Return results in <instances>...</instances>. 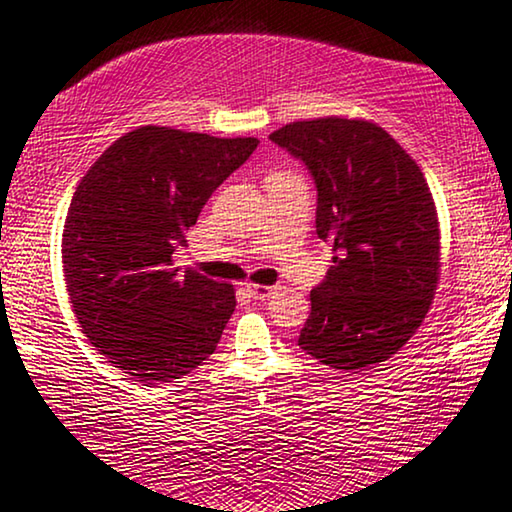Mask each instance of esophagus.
Segmentation results:
<instances>
[{
    "mask_svg": "<svg viewBox=\"0 0 512 512\" xmlns=\"http://www.w3.org/2000/svg\"><path fill=\"white\" fill-rule=\"evenodd\" d=\"M277 287H266V284H246V291L250 293V298L255 300H266L271 298Z\"/></svg>",
    "mask_w": 512,
    "mask_h": 512,
    "instance_id": "34e87169",
    "label": "esophagus"
}]
</instances>
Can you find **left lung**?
<instances>
[{"instance_id": "1", "label": "left lung", "mask_w": 512, "mask_h": 512, "mask_svg": "<svg viewBox=\"0 0 512 512\" xmlns=\"http://www.w3.org/2000/svg\"><path fill=\"white\" fill-rule=\"evenodd\" d=\"M271 140L307 164L316 232L334 250L309 293L298 345L336 370H368L418 332L440 280V228L418 164L366 119L293 121Z\"/></svg>"}]
</instances>
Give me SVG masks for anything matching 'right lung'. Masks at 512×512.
Returning <instances> with one entry per match:
<instances>
[{
  "label": "right lung",
  "instance_id": "obj_1",
  "mask_svg": "<svg viewBox=\"0 0 512 512\" xmlns=\"http://www.w3.org/2000/svg\"><path fill=\"white\" fill-rule=\"evenodd\" d=\"M257 144L140 126L76 187L63 230L72 311L99 354L144 386L201 366L235 311L232 284L171 264L207 198Z\"/></svg>",
  "mask_w": 512,
  "mask_h": 512
}]
</instances>
